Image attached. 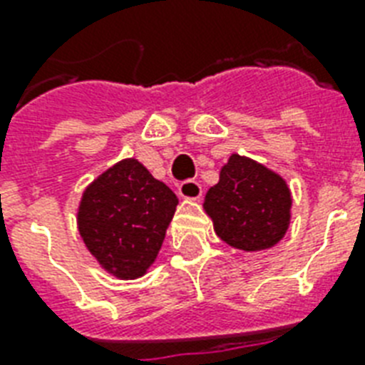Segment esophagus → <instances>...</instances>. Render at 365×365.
<instances>
[{"mask_svg": "<svg viewBox=\"0 0 365 365\" xmlns=\"http://www.w3.org/2000/svg\"><path fill=\"white\" fill-rule=\"evenodd\" d=\"M178 195L185 200H199L202 197V187H200L199 182L187 180V182H182L178 185Z\"/></svg>", "mask_w": 365, "mask_h": 365, "instance_id": "1", "label": "esophagus"}]
</instances>
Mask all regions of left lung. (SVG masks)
Masks as SVG:
<instances>
[{"instance_id":"1","label":"left lung","mask_w":365,"mask_h":365,"mask_svg":"<svg viewBox=\"0 0 365 365\" xmlns=\"http://www.w3.org/2000/svg\"><path fill=\"white\" fill-rule=\"evenodd\" d=\"M205 212L223 242L244 252L272 248L292 222V191L280 174L233 153L208 189Z\"/></svg>"}]
</instances>
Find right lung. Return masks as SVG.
Returning a JSON list of instances; mask_svg holds the SVG:
<instances>
[{"label": "right lung", "mask_w": 365, "mask_h": 365, "mask_svg": "<svg viewBox=\"0 0 365 365\" xmlns=\"http://www.w3.org/2000/svg\"><path fill=\"white\" fill-rule=\"evenodd\" d=\"M176 206L172 189L130 157L88 183L77 208V229L106 272L134 280L157 259Z\"/></svg>", "instance_id": "add662e5"}]
</instances>
